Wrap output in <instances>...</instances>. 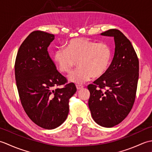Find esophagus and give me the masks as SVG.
Instances as JSON below:
<instances>
[{"mask_svg":"<svg viewBox=\"0 0 152 152\" xmlns=\"http://www.w3.org/2000/svg\"><path fill=\"white\" fill-rule=\"evenodd\" d=\"M83 87L82 86H80V85H76V89L78 90H80L82 89Z\"/></svg>","mask_w":152,"mask_h":152,"instance_id":"obj_1","label":"esophagus"}]
</instances>
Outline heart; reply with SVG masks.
I'll list each match as a JSON object with an SVG mask.
<instances>
[{
  "label": "heart",
  "instance_id": "obj_1",
  "mask_svg": "<svg viewBox=\"0 0 152 152\" xmlns=\"http://www.w3.org/2000/svg\"><path fill=\"white\" fill-rule=\"evenodd\" d=\"M112 58V50L108 44L96 43L87 38H76L60 48L53 55V61L61 72H69L78 61V69L71 72L67 79L71 83L81 85L93 76L99 78L107 71Z\"/></svg>",
  "mask_w": 152,
  "mask_h": 152
}]
</instances>
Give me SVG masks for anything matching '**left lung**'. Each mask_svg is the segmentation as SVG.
Instances as JSON below:
<instances>
[{
    "label": "left lung",
    "mask_w": 152,
    "mask_h": 152,
    "mask_svg": "<svg viewBox=\"0 0 152 152\" xmlns=\"http://www.w3.org/2000/svg\"><path fill=\"white\" fill-rule=\"evenodd\" d=\"M101 35L114 37V56L107 71L88 86V104L96 124L112 127L124 120L133 107L139 63L131 42L120 31L110 29Z\"/></svg>",
    "instance_id": "left-lung-1"
}]
</instances>
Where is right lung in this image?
<instances>
[{"label": "right lung", "mask_w": 152, "mask_h": 152, "mask_svg": "<svg viewBox=\"0 0 152 152\" xmlns=\"http://www.w3.org/2000/svg\"><path fill=\"white\" fill-rule=\"evenodd\" d=\"M54 34L33 31L19 48L15 63L16 85L23 107L35 124L46 129L59 127L69 114V99L76 91L57 70L48 48Z\"/></svg>", "instance_id": "right-lung-1"}]
</instances>
